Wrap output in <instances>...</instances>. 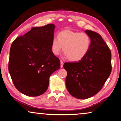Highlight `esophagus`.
<instances>
[{
    "mask_svg": "<svg viewBox=\"0 0 121 121\" xmlns=\"http://www.w3.org/2000/svg\"><path fill=\"white\" fill-rule=\"evenodd\" d=\"M63 64H64V63L63 62L62 60H60V67L62 68L63 67Z\"/></svg>",
    "mask_w": 121,
    "mask_h": 121,
    "instance_id": "obj_1",
    "label": "esophagus"
}]
</instances>
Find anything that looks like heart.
<instances>
[{"label":"heart","mask_w":121,"mask_h":121,"mask_svg":"<svg viewBox=\"0 0 121 121\" xmlns=\"http://www.w3.org/2000/svg\"><path fill=\"white\" fill-rule=\"evenodd\" d=\"M91 42L90 36L87 33L64 30L59 33L58 38L52 39L51 51L57 56L63 48V52L69 60L77 62L86 55Z\"/></svg>","instance_id":"heart-1"}]
</instances>
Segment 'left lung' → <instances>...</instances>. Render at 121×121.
I'll use <instances>...</instances> for the list:
<instances>
[{
  "label": "left lung",
  "instance_id": "1",
  "mask_svg": "<svg viewBox=\"0 0 121 121\" xmlns=\"http://www.w3.org/2000/svg\"><path fill=\"white\" fill-rule=\"evenodd\" d=\"M91 46L85 57L77 62H67L65 85L68 92L79 99H86L100 91L112 70L111 52L98 33L85 31Z\"/></svg>",
  "mask_w": 121,
  "mask_h": 121
}]
</instances>
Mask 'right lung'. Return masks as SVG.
<instances>
[{"label":"right lung","mask_w":121,"mask_h":121,"mask_svg":"<svg viewBox=\"0 0 121 121\" xmlns=\"http://www.w3.org/2000/svg\"><path fill=\"white\" fill-rule=\"evenodd\" d=\"M54 28L53 24L32 27L11 44L9 73L16 88L29 96L44 93L49 77L60 67L59 58L51 51Z\"/></svg>","instance_id":"right-lung-1"}]
</instances>
